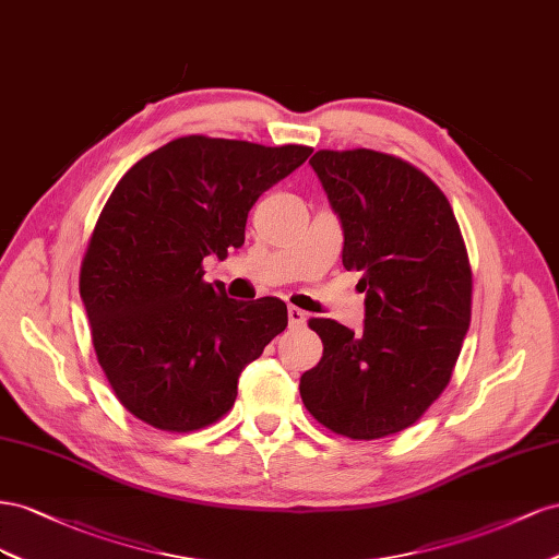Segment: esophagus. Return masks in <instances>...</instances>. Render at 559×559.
<instances>
[{"label": "esophagus", "instance_id": "esophagus-1", "mask_svg": "<svg viewBox=\"0 0 559 559\" xmlns=\"http://www.w3.org/2000/svg\"><path fill=\"white\" fill-rule=\"evenodd\" d=\"M288 321H290V328H301L307 323V313L297 309V307H290L288 309Z\"/></svg>", "mask_w": 559, "mask_h": 559}]
</instances>
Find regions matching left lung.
Listing matches in <instances>:
<instances>
[{"label":"left lung","mask_w":559,"mask_h":559,"mask_svg":"<svg viewBox=\"0 0 559 559\" xmlns=\"http://www.w3.org/2000/svg\"><path fill=\"white\" fill-rule=\"evenodd\" d=\"M342 219L346 271H362L365 325L311 318L323 358L301 374L311 417L350 440L417 424L448 389L471 325L473 271L448 197L417 166L374 150L309 162Z\"/></svg>","instance_id":"8db88e82"}]
</instances>
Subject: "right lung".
<instances>
[{
  "label": "right lung",
  "instance_id": "right-lung-1",
  "mask_svg": "<svg viewBox=\"0 0 559 559\" xmlns=\"http://www.w3.org/2000/svg\"><path fill=\"white\" fill-rule=\"evenodd\" d=\"M311 152L185 135L109 194L79 293L109 386L140 421L170 433L215 424L234 407L238 374L288 325L285 301H236L205 283L203 258L241 248L254 201Z\"/></svg>",
  "mask_w": 559,
  "mask_h": 559
}]
</instances>
